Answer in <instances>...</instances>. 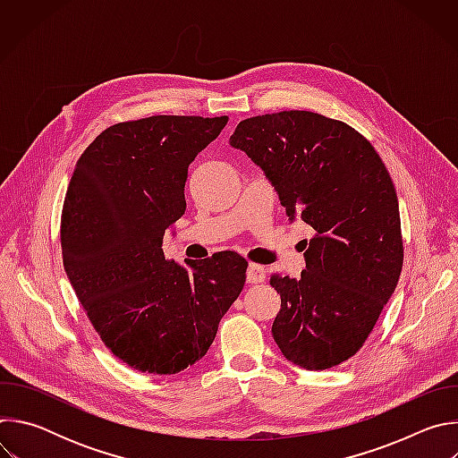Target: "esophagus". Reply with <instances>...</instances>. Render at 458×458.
<instances>
[{
    "mask_svg": "<svg viewBox=\"0 0 458 458\" xmlns=\"http://www.w3.org/2000/svg\"><path fill=\"white\" fill-rule=\"evenodd\" d=\"M267 279V268L260 267V265H255V263H250L248 268H246V281L250 284H257V283H263Z\"/></svg>",
    "mask_w": 458,
    "mask_h": 458,
    "instance_id": "esophagus-1",
    "label": "esophagus"
}]
</instances>
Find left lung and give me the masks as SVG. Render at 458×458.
I'll use <instances>...</instances> for the list:
<instances>
[{"mask_svg":"<svg viewBox=\"0 0 458 458\" xmlns=\"http://www.w3.org/2000/svg\"><path fill=\"white\" fill-rule=\"evenodd\" d=\"M230 145L265 170L286 214L315 232L299 279L270 276L281 293L272 335L301 368L339 366L362 348L403 272L394 181L360 132L310 110L242 119Z\"/></svg>","mask_w":458,"mask_h":458,"instance_id":"8db88e82","label":"left lung"}]
</instances>
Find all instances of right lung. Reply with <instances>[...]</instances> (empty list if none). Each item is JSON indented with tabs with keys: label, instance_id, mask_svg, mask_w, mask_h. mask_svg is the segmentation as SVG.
<instances>
[{
	"label": "right lung",
	"instance_id": "right-lung-1",
	"mask_svg": "<svg viewBox=\"0 0 458 458\" xmlns=\"http://www.w3.org/2000/svg\"><path fill=\"white\" fill-rule=\"evenodd\" d=\"M228 115H150L108 126L81 154L61 210V253L103 344L143 373L198 362L246 281L235 251L166 259L165 230L186 208L188 165Z\"/></svg>",
	"mask_w": 458,
	"mask_h": 458
}]
</instances>
